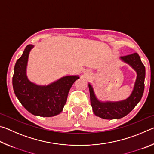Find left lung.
<instances>
[{"instance_id": "obj_1", "label": "left lung", "mask_w": 154, "mask_h": 154, "mask_svg": "<svg viewBox=\"0 0 154 154\" xmlns=\"http://www.w3.org/2000/svg\"><path fill=\"white\" fill-rule=\"evenodd\" d=\"M122 61L130 65L136 71L137 77L133 91L128 98L119 102H100L94 92L93 88L88 84L90 94V103L94 113L106 119H119L128 114L141 99L145 88V68L137 53L121 56Z\"/></svg>"}]
</instances>
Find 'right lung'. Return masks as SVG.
Here are the masks:
<instances>
[{
  "mask_svg": "<svg viewBox=\"0 0 154 154\" xmlns=\"http://www.w3.org/2000/svg\"><path fill=\"white\" fill-rule=\"evenodd\" d=\"M32 45H28L14 67L13 88L24 107L35 116L52 117L60 113L66 103L68 94L78 76H66L48 85H38L28 80L26 66Z\"/></svg>",
  "mask_w": 154,
  "mask_h": 154,
  "instance_id": "right-lung-1",
  "label": "right lung"
}]
</instances>
